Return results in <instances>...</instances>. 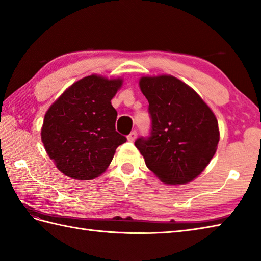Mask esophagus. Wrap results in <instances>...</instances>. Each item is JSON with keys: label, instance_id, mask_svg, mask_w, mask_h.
<instances>
[{"label": "esophagus", "instance_id": "1", "mask_svg": "<svg viewBox=\"0 0 261 261\" xmlns=\"http://www.w3.org/2000/svg\"><path fill=\"white\" fill-rule=\"evenodd\" d=\"M136 138H137V132L136 131H132L131 134L126 137V139H127V141L132 142V141L136 140Z\"/></svg>", "mask_w": 261, "mask_h": 261}]
</instances>
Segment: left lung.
<instances>
[{
  "label": "left lung",
  "instance_id": "obj_1",
  "mask_svg": "<svg viewBox=\"0 0 261 261\" xmlns=\"http://www.w3.org/2000/svg\"><path fill=\"white\" fill-rule=\"evenodd\" d=\"M139 86L149 102L151 137L139 138L135 146L165 184L191 182L218 149L220 131L213 111L191 86L171 75L142 76Z\"/></svg>",
  "mask_w": 261,
  "mask_h": 261
}]
</instances>
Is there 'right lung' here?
Wrapping results in <instances>:
<instances>
[{"mask_svg": "<svg viewBox=\"0 0 261 261\" xmlns=\"http://www.w3.org/2000/svg\"><path fill=\"white\" fill-rule=\"evenodd\" d=\"M123 80L92 74L75 82L47 110L41 127L45 150L59 171L91 180L108 169L126 138L115 131L111 104Z\"/></svg>", "mask_w": 261, "mask_h": 261, "instance_id": "1", "label": "right lung"}]
</instances>
